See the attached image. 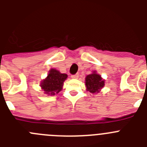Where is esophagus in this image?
Instances as JSON below:
<instances>
[{
  "label": "esophagus",
  "instance_id": "1",
  "mask_svg": "<svg viewBox=\"0 0 147 147\" xmlns=\"http://www.w3.org/2000/svg\"><path fill=\"white\" fill-rule=\"evenodd\" d=\"M78 77H79V74H78L71 76V78H73V79H78Z\"/></svg>",
  "mask_w": 147,
  "mask_h": 147
}]
</instances>
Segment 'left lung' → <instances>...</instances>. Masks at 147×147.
<instances>
[{"mask_svg":"<svg viewBox=\"0 0 147 147\" xmlns=\"http://www.w3.org/2000/svg\"><path fill=\"white\" fill-rule=\"evenodd\" d=\"M85 85L87 87V90L92 93H96L99 92V90L102 89L105 85V81L102 80V77L96 72H93L91 74H89L85 78Z\"/></svg>","mask_w":147,"mask_h":147,"instance_id":"left-lung-1","label":"left lung"}]
</instances>
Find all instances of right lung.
Returning a JSON list of instances; mask_svg holds the SVG:
<instances>
[{
	"instance_id": "add662e5",
	"label": "right lung",
	"mask_w": 147,
	"mask_h": 147,
	"mask_svg": "<svg viewBox=\"0 0 147 147\" xmlns=\"http://www.w3.org/2000/svg\"><path fill=\"white\" fill-rule=\"evenodd\" d=\"M67 77L65 74H61L56 69H51L45 80L41 83V88L48 95L54 96L62 88L63 82Z\"/></svg>"
}]
</instances>
